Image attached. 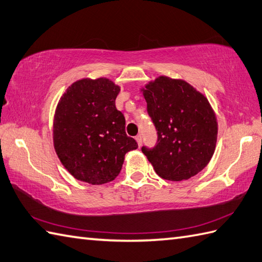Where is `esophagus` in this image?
Returning <instances> with one entry per match:
<instances>
[{
    "label": "esophagus",
    "instance_id": "esophagus-1",
    "mask_svg": "<svg viewBox=\"0 0 262 262\" xmlns=\"http://www.w3.org/2000/svg\"><path fill=\"white\" fill-rule=\"evenodd\" d=\"M136 140H137V142H138V146L140 147L141 144H142V137H141L140 135H138V136L136 137Z\"/></svg>",
    "mask_w": 262,
    "mask_h": 262
}]
</instances>
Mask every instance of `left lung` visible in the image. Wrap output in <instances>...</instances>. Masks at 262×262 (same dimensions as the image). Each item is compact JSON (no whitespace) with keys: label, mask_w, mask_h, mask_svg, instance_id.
Returning <instances> with one entry per match:
<instances>
[{"label":"left lung","mask_w":262,"mask_h":262,"mask_svg":"<svg viewBox=\"0 0 262 262\" xmlns=\"http://www.w3.org/2000/svg\"><path fill=\"white\" fill-rule=\"evenodd\" d=\"M142 91L158 136L156 146H143L142 152L161 178L179 182L195 176L210 162L217 139L207 98L185 80L166 76Z\"/></svg>","instance_id":"1"}]
</instances>
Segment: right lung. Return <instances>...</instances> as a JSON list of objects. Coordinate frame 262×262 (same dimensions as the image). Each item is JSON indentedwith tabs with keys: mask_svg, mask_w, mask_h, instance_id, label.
I'll use <instances>...</instances> for the list:
<instances>
[{
	"mask_svg": "<svg viewBox=\"0 0 262 262\" xmlns=\"http://www.w3.org/2000/svg\"><path fill=\"white\" fill-rule=\"evenodd\" d=\"M120 87L107 78H84L69 86L54 119L58 158L82 182L102 185L119 175L126 152L138 148L126 136L125 119L115 106Z\"/></svg>",
	"mask_w": 262,
	"mask_h": 262,
	"instance_id": "1",
	"label": "right lung"
}]
</instances>
